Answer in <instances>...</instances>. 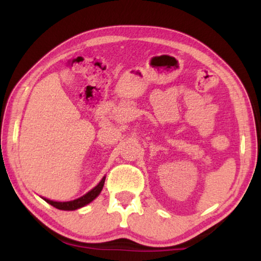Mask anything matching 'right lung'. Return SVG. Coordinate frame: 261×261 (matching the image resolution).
I'll return each mask as SVG.
<instances>
[{
	"label": "right lung",
	"mask_w": 261,
	"mask_h": 261,
	"mask_svg": "<svg viewBox=\"0 0 261 261\" xmlns=\"http://www.w3.org/2000/svg\"><path fill=\"white\" fill-rule=\"evenodd\" d=\"M105 179L106 177H103L102 179L100 180V183L96 185L95 188H93L91 190V191H88L86 194H84L83 197L78 198V199H74L71 201H54V200H50V199H46V198H43L45 201H47L48 204H50L51 206H54L55 208L57 210H62V211H74V210H78L81 208V207H84L87 204H90L91 201H93L96 197L99 196L101 190L103 188V184H105Z\"/></svg>",
	"instance_id": "obj_1"
}]
</instances>
